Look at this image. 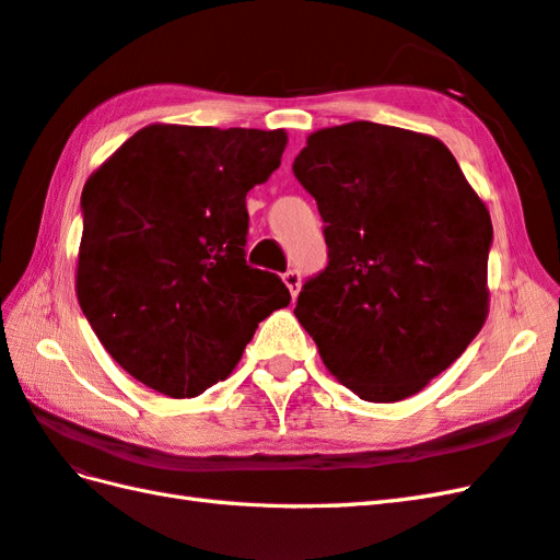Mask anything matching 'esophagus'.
<instances>
[{
  "label": "esophagus",
  "instance_id": "obj_1",
  "mask_svg": "<svg viewBox=\"0 0 560 560\" xmlns=\"http://www.w3.org/2000/svg\"><path fill=\"white\" fill-rule=\"evenodd\" d=\"M282 280H284V284H288V288H290L292 296H296V294H299V288H302V272H299L296 268H290V270L282 276Z\"/></svg>",
  "mask_w": 560,
  "mask_h": 560
}]
</instances>
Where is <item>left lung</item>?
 Segmentation results:
<instances>
[{
  "mask_svg": "<svg viewBox=\"0 0 560 560\" xmlns=\"http://www.w3.org/2000/svg\"><path fill=\"white\" fill-rule=\"evenodd\" d=\"M292 171L327 244L294 316L357 397H411L485 325L487 207L440 140L371 120L313 132Z\"/></svg>",
  "mask_w": 560,
  "mask_h": 560,
  "instance_id": "obj_1",
  "label": "left lung"
}]
</instances>
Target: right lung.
Instances as JSON below:
<instances>
[{"label": "right lung", "mask_w": 560, "mask_h": 560, "mask_svg": "<svg viewBox=\"0 0 560 560\" xmlns=\"http://www.w3.org/2000/svg\"><path fill=\"white\" fill-rule=\"evenodd\" d=\"M284 144V130L147 126L85 183L78 302L142 385L197 397L290 304L284 282L244 252L247 192Z\"/></svg>", "instance_id": "add662e5"}]
</instances>
